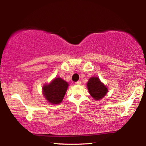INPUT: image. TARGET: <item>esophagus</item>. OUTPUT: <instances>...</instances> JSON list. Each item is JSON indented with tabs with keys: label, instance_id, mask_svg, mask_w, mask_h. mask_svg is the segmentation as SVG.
Here are the masks:
<instances>
[{
	"label": "esophagus",
	"instance_id": "esophagus-1",
	"mask_svg": "<svg viewBox=\"0 0 146 146\" xmlns=\"http://www.w3.org/2000/svg\"><path fill=\"white\" fill-rule=\"evenodd\" d=\"M75 84H77V85H80V84H81V82H80V80H78V81L75 82Z\"/></svg>",
	"mask_w": 146,
	"mask_h": 146
}]
</instances>
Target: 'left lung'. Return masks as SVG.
Instances as JSON below:
<instances>
[{"instance_id": "left-lung-1", "label": "left lung", "mask_w": 146, "mask_h": 146, "mask_svg": "<svg viewBox=\"0 0 146 146\" xmlns=\"http://www.w3.org/2000/svg\"><path fill=\"white\" fill-rule=\"evenodd\" d=\"M88 90L92 98L96 100H99L106 96L108 88L101 82L98 77H91L87 83Z\"/></svg>"}]
</instances>
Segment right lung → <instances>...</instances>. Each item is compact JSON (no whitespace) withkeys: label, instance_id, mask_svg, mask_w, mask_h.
Here are the masks:
<instances>
[{"label":"right lung","instance_id":"right-lung-1","mask_svg":"<svg viewBox=\"0 0 146 146\" xmlns=\"http://www.w3.org/2000/svg\"><path fill=\"white\" fill-rule=\"evenodd\" d=\"M68 83L61 78H55L49 84L43 86V94L48 103L53 105L60 103L68 88Z\"/></svg>","mask_w":146,"mask_h":146}]
</instances>
